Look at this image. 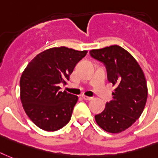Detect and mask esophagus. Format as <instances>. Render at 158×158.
<instances>
[{"mask_svg":"<svg viewBox=\"0 0 158 158\" xmlns=\"http://www.w3.org/2000/svg\"><path fill=\"white\" fill-rule=\"evenodd\" d=\"M82 98L85 100H92V97H89V96H85V95H82Z\"/></svg>","mask_w":158,"mask_h":158,"instance_id":"1","label":"esophagus"}]
</instances>
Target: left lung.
<instances>
[{
	"instance_id": "obj_1",
	"label": "left lung",
	"mask_w": 158,
	"mask_h": 158,
	"mask_svg": "<svg viewBox=\"0 0 158 158\" xmlns=\"http://www.w3.org/2000/svg\"><path fill=\"white\" fill-rule=\"evenodd\" d=\"M90 56L105 64L108 80L115 85L113 100L94 116L98 126L110 133L129 128L140 116L148 99L144 73L133 56L118 45L90 50Z\"/></svg>"
}]
</instances>
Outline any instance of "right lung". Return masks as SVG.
<instances>
[{
    "label": "right lung",
    "instance_id": "obj_1",
    "mask_svg": "<svg viewBox=\"0 0 158 158\" xmlns=\"http://www.w3.org/2000/svg\"><path fill=\"white\" fill-rule=\"evenodd\" d=\"M87 53L66 47L52 48L37 54L20 79L21 101L33 123L47 131H55L69 123L78 96L60 91L73 69Z\"/></svg>",
    "mask_w": 158,
    "mask_h": 158
}]
</instances>
